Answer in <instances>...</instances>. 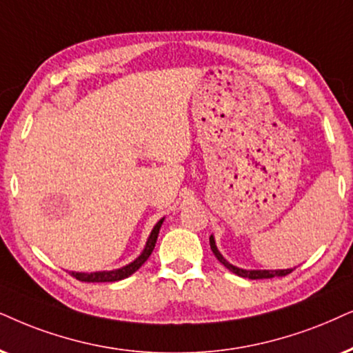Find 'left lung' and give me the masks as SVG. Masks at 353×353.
<instances>
[{
    "instance_id": "left-lung-1",
    "label": "left lung",
    "mask_w": 353,
    "mask_h": 353,
    "mask_svg": "<svg viewBox=\"0 0 353 353\" xmlns=\"http://www.w3.org/2000/svg\"><path fill=\"white\" fill-rule=\"evenodd\" d=\"M210 248H212L213 254H215V257L218 259V261L221 262L223 265L226 267V269L233 272V274L239 275V276H244V279H251V280H259V279H274V276H285L288 275L290 272H292L293 269H279V270H248V269H241V267H236L231 264V262L226 261L225 257H223V254L218 251L216 248V243H215V238H213V234L210 236Z\"/></svg>"
}]
</instances>
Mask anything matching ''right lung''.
<instances>
[{
  "label": "right lung",
  "mask_w": 353,
  "mask_h": 353,
  "mask_svg": "<svg viewBox=\"0 0 353 353\" xmlns=\"http://www.w3.org/2000/svg\"><path fill=\"white\" fill-rule=\"evenodd\" d=\"M163 221H164V218H161V220H159L153 226V230H151V233L148 236V241H146L143 251H141V254L137 259H133L130 264L120 267V269H114V270H99V272H73V270H71L70 274L73 275L74 279H78L79 282H91V283H96V282H117V280L127 279V276L135 274V272L145 264L146 259L151 256V252H153V249H154L156 239H158L159 230H161Z\"/></svg>",
  "instance_id": "1"
}]
</instances>
